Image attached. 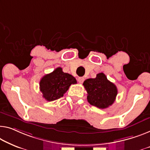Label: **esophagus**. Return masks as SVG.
Segmentation results:
<instances>
[{
    "label": "esophagus",
    "instance_id": "esophagus-1",
    "mask_svg": "<svg viewBox=\"0 0 150 150\" xmlns=\"http://www.w3.org/2000/svg\"><path fill=\"white\" fill-rule=\"evenodd\" d=\"M84 80H85V79L83 77H79L77 79V81L79 83H82L84 81Z\"/></svg>",
    "mask_w": 150,
    "mask_h": 150
}]
</instances>
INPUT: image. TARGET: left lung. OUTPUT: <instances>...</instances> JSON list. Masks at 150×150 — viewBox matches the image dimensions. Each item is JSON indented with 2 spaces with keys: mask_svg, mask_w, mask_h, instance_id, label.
I'll return each mask as SVG.
<instances>
[{
  "mask_svg": "<svg viewBox=\"0 0 150 150\" xmlns=\"http://www.w3.org/2000/svg\"><path fill=\"white\" fill-rule=\"evenodd\" d=\"M83 85L88 92V101L92 106L104 109L115 101L118 93L117 86L108 81L103 73H98L93 79H86Z\"/></svg>",
  "mask_w": 150,
  "mask_h": 150,
  "instance_id": "1",
  "label": "left lung"
}]
</instances>
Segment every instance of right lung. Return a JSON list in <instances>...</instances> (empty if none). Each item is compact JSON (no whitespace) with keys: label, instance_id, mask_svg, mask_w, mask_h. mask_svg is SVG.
Wrapping results in <instances>:
<instances>
[{"label":"right lung","instance_id":"1","mask_svg":"<svg viewBox=\"0 0 150 150\" xmlns=\"http://www.w3.org/2000/svg\"><path fill=\"white\" fill-rule=\"evenodd\" d=\"M77 83L76 79L58 67L44 75L40 81V89L47 101H54L63 96L71 84Z\"/></svg>","mask_w":150,"mask_h":150}]
</instances>
